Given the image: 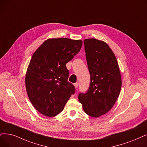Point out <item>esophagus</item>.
Returning a JSON list of instances; mask_svg holds the SVG:
<instances>
[{"instance_id":"1","label":"esophagus","mask_w":147,"mask_h":147,"mask_svg":"<svg viewBox=\"0 0 147 147\" xmlns=\"http://www.w3.org/2000/svg\"><path fill=\"white\" fill-rule=\"evenodd\" d=\"M74 87H75L76 88H77L78 87V85H79V84H78V83H75V84H74Z\"/></svg>"}]
</instances>
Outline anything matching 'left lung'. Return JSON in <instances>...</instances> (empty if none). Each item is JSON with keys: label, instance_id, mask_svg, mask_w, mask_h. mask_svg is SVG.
Listing matches in <instances>:
<instances>
[{"label": "left lung", "instance_id": "8db88e82", "mask_svg": "<svg viewBox=\"0 0 147 147\" xmlns=\"http://www.w3.org/2000/svg\"><path fill=\"white\" fill-rule=\"evenodd\" d=\"M90 85L79 101L86 115L99 117L109 111L120 94L122 79L115 54L107 43L94 38L84 41Z\"/></svg>", "mask_w": 147, "mask_h": 147}]
</instances>
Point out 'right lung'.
<instances>
[{
    "mask_svg": "<svg viewBox=\"0 0 147 147\" xmlns=\"http://www.w3.org/2000/svg\"><path fill=\"white\" fill-rule=\"evenodd\" d=\"M81 40L53 38L46 40L32 56L25 75V86L36 109L47 117L61 113L71 94L66 64L80 51Z\"/></svg>",
    "mask_w": 147,
    "mask_h": 147,
    "instance_id": "add662e5",
    "label": "right lung"
}]
</instances>
